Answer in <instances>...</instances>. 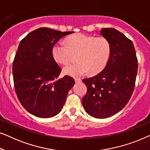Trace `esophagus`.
<instances>
[{"instance_id": "obj_1", "label": "esophagus", "mask_w": 150, "mask_h": 150, "mask_svg": "<svg viewBox=\"0 0 150 150\" xmlns=\"http://www.w3.org/2000/svg\"><path fill=\"white\" fill-rule=\"evenodd\" d=\"M75 82L76 83H81V79H78V78H76L75 79Z\"/></svg>"}]
</instances>
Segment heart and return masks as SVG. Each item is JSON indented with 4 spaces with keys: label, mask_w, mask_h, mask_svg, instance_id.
I'll list each match as a JSON object with an SVG mask.
<instances>
[{
    "label": "heart",
    "mask_w": 150,
    "mask_h": 150,
    "mask_svg": "<svg viewBox=\"0 0 150 150\" xmlns=\"http://www.w3.org/2000/svg\"><path fill=\"white\" fill-rule=\"evenodd\" d=\"M77 54L76 63L63 67V73L79 77L90 70L92 74L101 71L107 64L110 54L109 41L104 37L77 33L69 36L66 44L57 43L52 48L53 58L57 63L65 65Z\"/></svg>",
    "instance_id": "1"
}]
</instances>
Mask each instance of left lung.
<instances>
[{
	"label": "left lung",
	"mask_w": 150,
	"mask_h": 150,
	"mask_svg": "<svg viewBox=\"0 0 150 150\" xmlns=\"http://www.w3.org/2000/svg\"><path fill=\"white\" fill-rule=\"evenodd\" d=\"M100 34L109 41L110 57L101 72L83 80L87 92L82 103L89 115L104 119L120 111L130 99L135 86L138 60L132 41L119 30L104 28Z\"/></svg>",
	"instance_id": "left-lung-1"
}]
</instances>
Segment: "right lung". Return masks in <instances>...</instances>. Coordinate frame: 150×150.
<instances>
[{"mask_svg":"<svg viewBox=\"0 0 150 150\" xmlns=\"http://www.w3.org/2000/svg\"><path fill=\"white\" fill-rule=\"evenodd\" d=\"M73 33L42 27L20 42L12 67L14 87L20 103L35 116L49 118L60 112L74 85L69 76L57 79L61 69L52 54V46Z\"/></svg>","mask_w":150,"mask_h":150,"instance_id":"add662e5","label":"right lung"}]
</instances>
